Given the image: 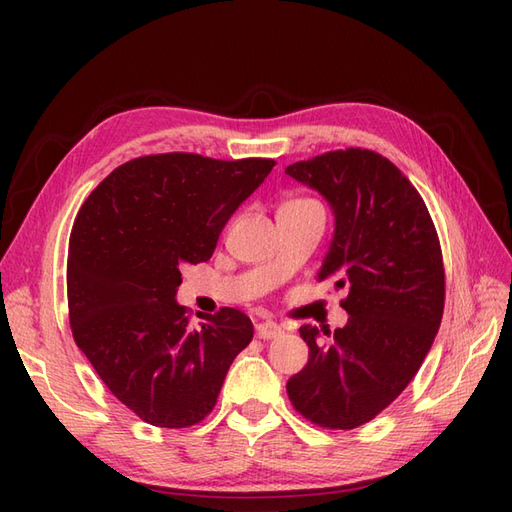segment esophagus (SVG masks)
Returning a JSON list of instances; mask_svg holds the SVG:
<instances>
[{"label": "esophagus", "mask_w": 512, "mask_h": 512, "mask_svg": "<svg viewBox=\"0 0 512 512\" xmlns=\"http://www.w3.org/2000/svg\"><path fill=\"white\" fill-rule=\"evenodd\" d=\"M282 333H284L282 327H280V324H275V322H260V324H256V335L260 339H275V337H280Z\"/></svg>", "instance_id": "obj_1"}]
</instances>
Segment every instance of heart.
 Here are the masks:
<instances>
[{
  "label": "heart",
  "mask_w": 512,
  "mask_h": 512,
  "mask_svg": "<svg viewBox=\"0 0 512 512\" xmlns=\"http://www.w3.org/2000/svg\"><path fill=\"white\" fill-rule=\"evenodd\" d=\"M309 203H316V200H312V198H294V200H288L284 207H290V205H309Z\"/></svg>",
  "instance_id": "1"
}]
</instances>
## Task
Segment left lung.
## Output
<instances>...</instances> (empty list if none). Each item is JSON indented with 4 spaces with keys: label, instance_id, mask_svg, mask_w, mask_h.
<instances>
[{
    "label": "left lung",
    "instance_id": "1",
    "mask_svg": "<svg viewBox=\"0 0 512 512\" xmlns=\"http://www.w3.org/2000/svg\"><path fill=\"white\" fill-rule=\"evenodd\" d=\"M286 173L318 190L335 235L318 280L346 288L344 329L301 327L307 365L286 384L290 404L324 429H354L406 389L436 339L444 265L425 200L401 170L361 147L327 151Z\"/></svg>",
    "mask_w": 512,
    "mask_h": 512
}]
</instances>
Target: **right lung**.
<instances>
[{"mask_svg": "<svg viewBox=\"0 0 512 512\" xmlns=\"http://www.w3.org/2000/svg\"><path fill=\"white\" fill-rule=\"evenodd\" d=\"M275 160L160 153L115 168L83 203L68 247L74 342L141 421L183 429L218 401L252 342L235 307L190 324L175 301L181 267L207 262L220 232Z\"/></svg>", "mask_w": 512, "mask_h": 512, "instance_id": "right-lung-1", "label": "right lung"}]
</instances>
